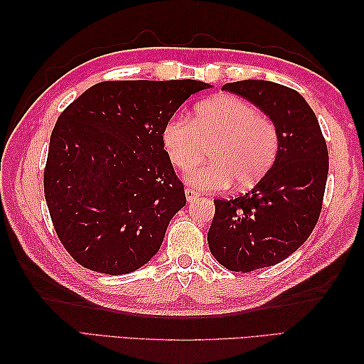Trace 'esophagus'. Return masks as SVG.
Wrapping results in <instances>:
<instances>
[{
  "instance_id": "esophagus-1",
  "label": "esophagus",
  "mask_w": 364,
  "mask_h": 364,
  "mask_svg": "<svg viewBox=\"0 0 364 364\" xmlns=\"http://www.w3.org/2000/svg\"><path fill=\"white\" fill-rule=\"evenodd\" d=\"M184 192H186V200L189 203L194 202V200H197L198 196H200L198 192L196 189H192V188H186V191H184Z\"/></svg>"
}]
</instances>
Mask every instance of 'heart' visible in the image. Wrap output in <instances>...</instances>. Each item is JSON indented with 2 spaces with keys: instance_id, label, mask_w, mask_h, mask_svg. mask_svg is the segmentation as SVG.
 Segmentation results:
<instances>
[{
  "instance_id": "1",
  "label": "heart",
  "mask_w": 364,
  "mask_h": 364,
  "mask_svg": "<svg viewBox=\"0 0 364 364\" xmlns=\"http://www.w3.org/2000/svg\"><path fill=\"white\" fill-rule=\"evenodd\" d=\"M162 142L172 164L188 170L205 156L208 162L189 170L186 181L200 191H222L235 181L250 188L274 166L278 154L275 123L253 105L233 95L200 103L194 117L173 115Z\"/></svg>"
}]
</instances>
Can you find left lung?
I'll list each match as a JSON object with an SVG mask.
<instances>
[{"instance_id":"left-lung-1","label":"left lung","mask_w":364,"mask_h":364,"mask_svg":"<svg viewBox=\"0 0 364 364\" xmlns=\"http://www.w3.org/2000/svg\"><path fill=\"white\" fill-rule=\"evenodd\" d=\"M222 90L257 105L277 125L280 141L274 166L257 186L214 200L208 245L223 267L245 274L288 258L311 235L322 210L328 150L316 114L294 89L245 80Z\"/></svg>"}]
</instances>
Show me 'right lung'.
Listing matches in <instances>:
<instances>
[{"label":"right lung","mask_w":364,"mask_h":364,"mask_svg":"<svg viewBox=\"0 0 364 364\" xmlns=\"http://www.w3.org/2000/svg\"><path fill=\"white\" fill-rule=\"evenodd\" d=\"M196 80L105 81L59 115L50 137L43 191L54 230L82 267L122 275L159 250L186 205L162 131Z\"/></svg>","instance_id":"obj_1"}]
</instances>
